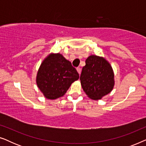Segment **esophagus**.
<instances>
[{
	"label": "esophagus",
	"mask_w": 146,
	"mask_h": 146,
	"mask_svg": "<svg viewBox=\"0 0 146 146\" xmlns=\"http://www.w3.org/2000/svg\"><path fill=\"white\" fill-rule=\"evenodd\" d=\"M76 70H77V72H78L79 74H80V73H81V68H80L78 67L77 68H76Z\"/></svg>",
	"instance_id": "1"
}]
</instances>
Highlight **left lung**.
<instances>
[{
  "label": "left lung",
  "instance_id": "8db88e82",
  "mask_svg": "<svg viewBox=\"0 0 146 146\" xmlns=\"http://www.w3.org/2000/svg\"><path fill=\"white\" fill-rule=\"evenodd\" d=\"M83 90L88 97L98 100L112 90L114 74L110 64L103 57L91 55L86 60L80 78Z\"/></svg>",
  "mask_w": 146,
  "mask_h": 146
}]
</instances>
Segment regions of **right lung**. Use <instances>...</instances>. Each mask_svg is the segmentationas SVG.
I'll return each instance as SVG.
<instances>
[{
	"label": "right lung",
	"instance_id": "obj_1",
	"mask_svg": "<svg viewBox=\"0 0 146 146\" xmlns=\"http://www.w3.org/2000/svg\"><path fill=\"white\" fill-rule=\"evenodd\" d=\"M79 74L61 54H50L41 63L36 76L37 86L46 98L63 96Z\"/></svg>",
	"mask_w": 146,
	"mask_h": 146
}]
</instances>
